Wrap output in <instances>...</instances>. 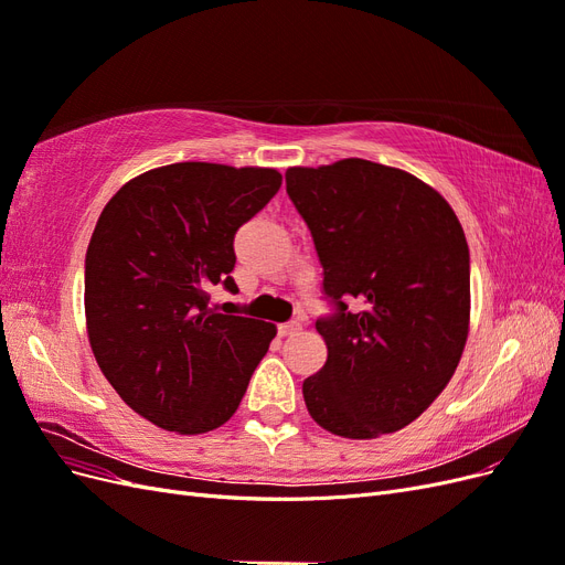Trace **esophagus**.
<instances>
[{
	"instance_id": "1",
	"label": "esophagus",
	"mask_w": 565,
	"mask_h": 565,
	"mask_svg": "<svg viewBox=\"0 0 565 565\" xmlns=\"http://www.w3.org/2000/svg\"><path fill=\"white\" fill-rule=\"evenodd\" d=\"M301 330V324L297 322V320H289V322H282L280 328H278V334L280 337H292V334H297Z\"/></svg>"
}]
</instances>
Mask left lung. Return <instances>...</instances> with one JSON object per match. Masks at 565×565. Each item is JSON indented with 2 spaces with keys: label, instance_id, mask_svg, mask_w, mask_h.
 <instances>
[{
  "label": "left lung",
  "instance_id": "1",
  "mask_svg": "<svg viewBox=\"0 0 565 565\" xmlns=\"http://www.w3.org/2000/svg\"><path fill=\"white\" fill-rule=\"evenodd\" d=\"M285 181L337 303L316 322L328 361L303 380L306 407L344 438L398 431L440 396L467 344L465 231L446 198L396 167L347 158L289 167Z\"/></svg>",
  "mask_w": 565,
  "mask_h": 565
}]
</instances>
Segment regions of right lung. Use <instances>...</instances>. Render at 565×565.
Instances as JSON below:
<instances>
[{
  "label": "right lung",
  "mask_w": 565,
  "mask_h": 565,
  "mask_svg": "<svg viewBox=\"0 0 565 565\" xmlns=\"http://www.w3.org/2000/svg\"><path fill=\"white\" fill-rule=\"evenodd\" d=\"M280 183L268 167L177 162L127 181L96 221L84 262L89 344L119 398L164 431L226 424L278 332L218 313L210 292H237L235 231Z\"/></svg>",
  "instance_id": "right-lung-1"
}]
</instances>
